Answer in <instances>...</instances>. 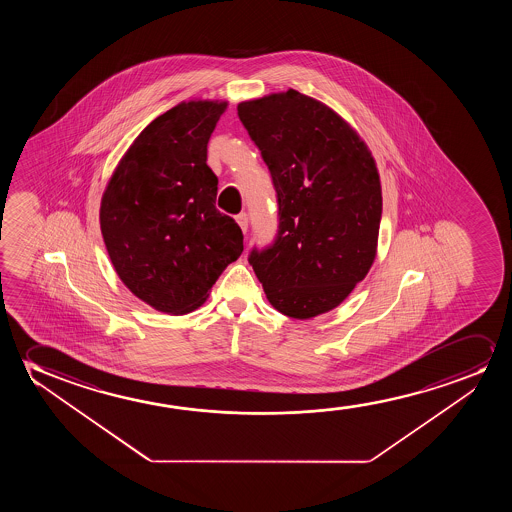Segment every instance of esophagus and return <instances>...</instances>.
I'll return each instance as SVG.
<instances>
[{
    "instance_id": "34e87169",
    "label": "esophagus",
    "mask_w": 512,
    "mask_h": 512,
    "mask_svg": "<svg viewBox=\"0 0 512 512\" xmlns=\"http://www.w3.org/2000/svg\"><path fill=\"white\" fill-rule=\"evenodd\" d=\"M236 222L241 227V231L246 232V229H248V215L246 213H239L238 217H236Z\"/></svg>"
}]
</instances>
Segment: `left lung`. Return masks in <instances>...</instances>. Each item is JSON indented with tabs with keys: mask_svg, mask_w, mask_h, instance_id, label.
Here are the masks:
<instances>
[{
	"mask_svg": "<svg viewBox=\"0 0 512 512\" xmlns=\"http://www.w3.org/2000/svg\"><path fill=\"white\" fill-rule=\"evenodd\" d=\"M273 178L278 234L248 257L267 301L297 320L337 308L378 248L381 183L369 148L332 108L288 89L238 105Z\"/></svg>",
	"mask_w": 512,
	"mask_h": 512,
	"instance_id": "left-lung-1",
	"label": "left lung"
}]
</instances>
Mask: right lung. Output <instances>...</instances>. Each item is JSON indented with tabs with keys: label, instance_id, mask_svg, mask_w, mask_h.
Listing matches in <instances>:
<instances>
[{
	"label": "right lung",
	"instance_id": "right-lung-1",
	"mask_svg": "<svg viewBox=\"0 0 512 512\" xmlns=\"http://www.w3.org/2000/svg\"><path fill=\"white\" fill-rule=\"evenodd\" d=\"M225 101H183L152 120L113 171L99 208L120 280L148 306L185 315L199 308L243 252L239 225L220 213L208 141Z\"/></svg>",
	"mask_w": 512,
	"mask_h": 512
}]
</instances>
